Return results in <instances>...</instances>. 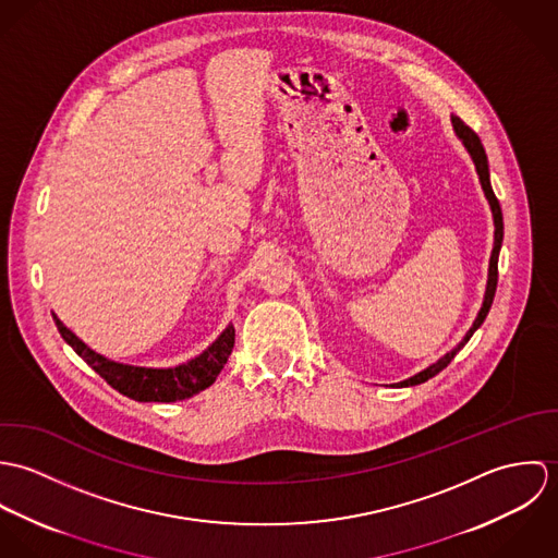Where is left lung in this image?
Masks as SVG:
<instances>
[{
  "label": "left lung",
  "mask_w": 558,
  "mask_h": 558,
  "mask_svg": "<svg viewBox=\"0 0 558 558\" xmlns=\"http://www.w3.org/2000/svg\"><path fill=\"white\" fill-rule=\"evenodd\" d=\"M451 120H453V129H456L458 137L464 142L466 150L471 153V157L475 160L481 186H483V191H485V197H487V202H489V206H492V215H494V228H496V230H494V248H492V257H489L487 290H485L483 307H481V312H478L477 319H475L473 328L466 332V337L460 341V345H458V348H453L451 352H447L438 363H434V365H429L427 369L418 372L416 376H412V378H408V380L399 383V387H414V385H421V383H425V380L434 378L438 372H442V369H445V367L456 359V354L466 345V341L473 337V332L477 330L478 326L483 324L485 316H487V312H489V307H492V301H494V294H496V283H498V251H500V244H502V213H500V204H498V199H496V195H494V191H492V184H489L487 157H485V150H483V144H481L477 133H475L471 126H466L458 116H453Z\"/></svg>",
  "instance_id": "obj_1"
}]
</instances>
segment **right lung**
I'll return each instance as SVG.
<instances>
[{
    "mask_svg": "<svg viewBox=\"0 0 558 558\" xmlns=\"http://www.w3.org/2000/svg\"><path fill=\"white\" fill-rule=\"evenodd\" d=\"M56 326L64 341L80 354L81 359L118 393L135 401H175V399L193 398L195 393L208 389L234 348V326H228L221 337L204 350L199 356L191 359L184 365L169 369H150V367H133L113 363L94 350H89L75 332H71L58 316H53Z\"/></svg>",
    "mask_w": 558,
    "mask_h": 558,
    "instance_id": "1",
    "label": "right lung"
}]
</instances>
